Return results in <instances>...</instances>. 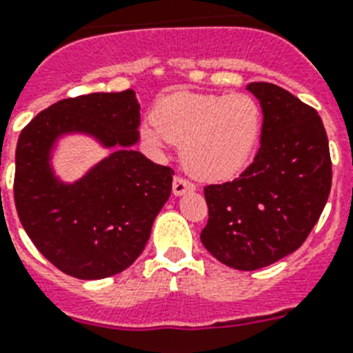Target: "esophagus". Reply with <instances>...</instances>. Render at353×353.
Wrapping results in <instances>:
<instances>
[{
    "label": "esophagus",
    "instance_id": "obj_1",
    "mask_svg": "<svg viewBox=\"0 0 353 353\" xmlns=\"http://www.w3.org/2000/svg\"><path fill=\"white\" fill-rule=\"evenodd\" d=\"M195 185H192L190 181H186L183 177H174V183H172V192L174 195H183L186 192H194Z\"/></svg>",
    "mask_w": 353,
    "mask_h": 353
}]
</instances>
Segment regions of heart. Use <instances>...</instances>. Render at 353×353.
I'll list each match as a JSON object with an SVG mask.
<instances>
[{"mask_svg": "<svg viewBox=\"0 0 353 353\" xmlns=\"http://www.w3.org/2000/svg\"><path fill=\"white\" fill-rule=\"evenodd\" d=\"M262 123V109L250 94L176 93L141 123V138L156 152L181 145L183 163L194 176L221 181L250 165Z\"/></svg>", "mask_w": 353, "mask_h": 353, "instance_id": "heart-1", "label": "heart"}]
</instances>
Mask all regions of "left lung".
<instances>
[{
  "instance_id": "1",
  "label": "left lung",
  "mask_w": 353,
  "mask_h": 353,
  "mask_svg": "<svg viewBox=\"0 0 353 353\" xmlns=\"http://www.w3.org/2000/svg\"><path fill=\"white\" fill-rule=\"evenodd\" d=\"M263 114L260 149L233 181L208 185L201 242L228 268L254 271L305 242L327 204L332 161L318 111L269 82L245 88Z\"/></svg>"
}]
</instances>
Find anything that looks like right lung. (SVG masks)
<instances>
[{"label":"right lung","instance_id":"obj_1","mask_svg":"<svg viewBox=\"0 0 353 353\" xmlns=\"http://www.w3.org/2000/svg\"><path fill=\"white\" fill-rule=\"evenodd\" d=\"M140 103L132 90L64 99L21 131L14 201L19 221L44 259L81 280L127 269L149 241L172 192L174 170L134 150ZM85 134L112 154L81 180L54 176L51 152L62 135Z\"/></svg>","mask_w":353,"mask_h":353}]
</instances>
